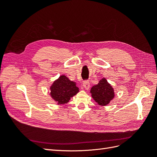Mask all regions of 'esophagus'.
<instances>
[{"label": "esophagus", "mask_w": 157, "mask_h": 157, "mask_svg": "<svg viewBox=\"0 0 157 157\" xmlns=\"http://www.w3.org/2000/svg\"><path fill=\"white\" fill-rule=\"evenodd\" d=\"M83 86L86 90H88L90 88V83H89L88 80H85V81H84Z\"/></svg>", "instance_id": "esophagus-1"}]
</instances>
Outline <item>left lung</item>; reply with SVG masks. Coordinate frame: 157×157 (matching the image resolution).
Segmentation results:
<instances>
[{
	"label": "left lung",
	"instance_id": "1",
	"mask_svg": "<svg viewBox=\"0 0 157 157\" xmlns=\"http://www.w3.org/2000/svg\"><path fill=\"white\" fill-rule=\"evenodd\" d=\"M90 94L94 100L98 105H107L115 98V90L105 78L99 80L98 84L94 85L90 89Z\"/></svg>",
	"mask_w": 157,
	"mask_h": 157
}]
</instances>
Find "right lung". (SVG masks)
<instances>
[{
  "label": "right lung",
  "mask_w": 157,
  "mask_h": 157,
  "mask_svg": "<svg viewBox=\"0 0 157 157\" xmlns=\"http://www.w3.org/2000/svg\"><path fill=\"white\" fill-rule=\"evenodd\" d=\"M51 98L59 105L67 103L71 98L75 96L79 88L75 82L71 81L65 75H62L56 79L50 86Z\"/></svg>",
  "instance_id": "obj_1"
}]
</instances>
